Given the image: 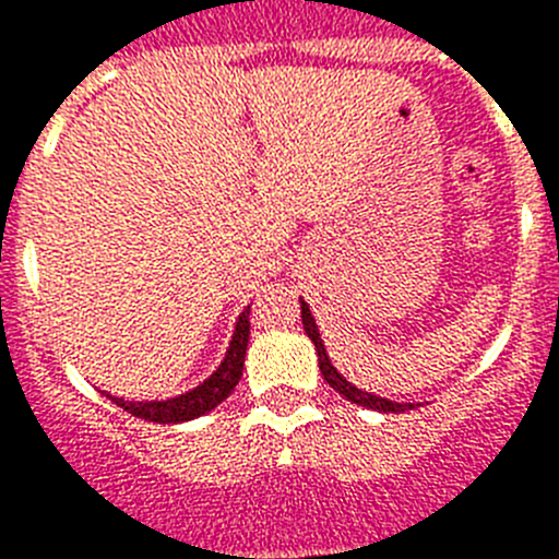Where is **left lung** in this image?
I'll use <instances>...</instances> for the list:
<instances>
[{
  "instance_id": "8db88e82",
  "label": "left lung",
  "mask_w": 559,
  "mask_h": 559,
  "mask_svg": "<svg viewBox=\"0 0 559 559\" xmlns=\"http://www.w3.org/2000/svg\"><path fill=\"white\" fill-rule=\"evenodd\" d=\"M302 324H305V333H308V338L313 341L316 355H319V369H322V378L328 380L330 386H333L341 397H347L349 403H358V406L372 408V412H383V414H403V412H408V408H414L412 403H394V400H389V397H378V394L364 392V389L353 386V383H349V380L344 378V374H341L333 364H330V355H328V349H324V341H322V335H319L316 319H313V313H310V308L305 299H302Z\"/></svg>"
}]
</instances>
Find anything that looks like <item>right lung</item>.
I'll return each mask as SVG.
<instances>
[{"label":"right lung","instance_id":"right-lung-1","mask_svg":"<svg viewBox=\"0 0 559 559\" xmlns=\"http://www.w3.org/2000/svg\"><path fill=\"white\" fill-rule=\"evenodd\" d=\"M249 310L246 308L240 313L235 324V333H231L229 349H226L221 367L210 374V378L201 383V386L190 389V392L179 394V397L167 400H126L106 394L111 403L122 408V412L133 414V417L147 419V423H187V419H195L201 414L212 412L215 406H221L231 392H235L237 380L243 374V360H246V347H249Z\"/></svg>","mask_w":559,"mask_h":559}]
</instances>
